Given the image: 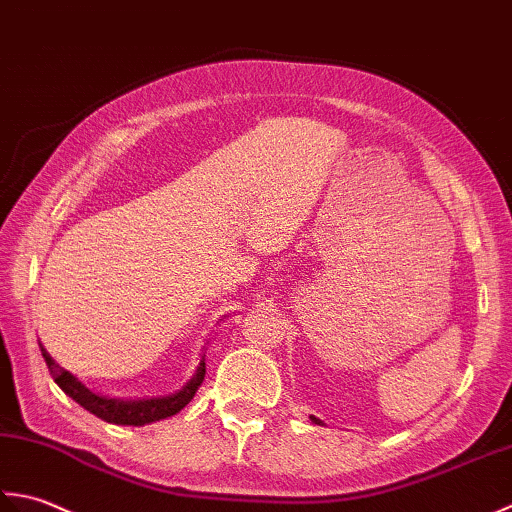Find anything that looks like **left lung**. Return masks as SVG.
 Instances as JSON below:
<instances>
[{
	"instance_id": "8db88e82",
	"label": "left lung",
	"mask_w": 512,
	"mask_h": 512,
	"mask_svg": "<svg viewBox=\"0 0 512 512\" xmlns=\"http://www.w3.org/2000/svg\"><path fill=\"white\" fill-rule=\"evenodd\" d=\"M311 420H314V422H316V424H320V420H316V417H311Z\"/></svg>"
}]
</instances>
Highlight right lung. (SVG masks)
I'll list each match as a JSON object with an SVG mask.
<instances>
[{
    "label": "right lung",
    "mask_w": 512,
    "mask_h": 512,
    "mask_svg": "<svg viewBox=\"0 0 512 512\" xmlns=\"http://www.w3.org/2000/svg\"><path fill=\"white\" fill-rule=\"evenodd\" d=\"M41 356H44L52 380L59 384L61 391L70 395V398L75 400L79 406H83V409L90 411L92 415L101 417L103 422H110V424L141 426V424L163 420V417H170L174 413H179L183 406L194 398L198 387H201L203 380H205V358H203L201 364H198L194 378L185 384L183 391L170 395V398L121 402V400H112V398H101V395L88 391L75 378V375H70L66 369H61L59 364H55V360L48 356V351L44 347H41Z\"/></svg>",
    "instance_id": "obj_1"
}]
</instances>
